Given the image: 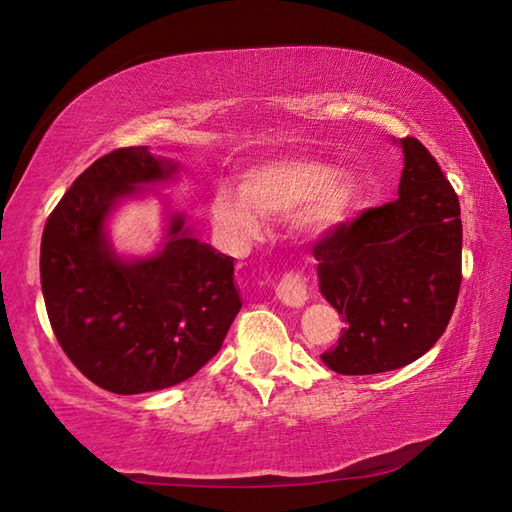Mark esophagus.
Masks as SVG:
<instances>
[{"label":"esophagus","instance_id":"obj_1","mask_svg":"<svg viewBox=\"0 0 512 512\" xmlns=\"http://www.w3.org/2000/svg\"><path fill=\"white\" fill-rule=\"evenodd\" d=\"M275 296L282 305L298 309L307 302V280L300 273H287L277 282Z\"/></svg>","mask_w":512,"mask_h":512}]
</instances>
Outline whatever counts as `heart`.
Instances as JSON below:
<instances>
[{
    "instance_id": "b5f03b06",
    "label": "heart",
    "mask_w": 512,
    "mask_h": 512,
    "mask_svg": "<svg viewBox=\"0 0 512 512\" xmlns=\"http://www.w3.org/2000/svg\"><path fill=\"white\" fill-rule=\"evenodd\" d=\"M363 192L354 171L314 158H280L248 169L239 192L219 189L210 212L223 244L246 250L264 235V221L289 219L305 237H323L348 221Z\"/></svg>"
}]
</instances>
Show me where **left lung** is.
<instances>
[{"mask_svg": "<svg viewBox=\"0 0 512 512\" xmlns=\"http://www.w3.org/2000/svg\"><path fill=\"white\" fill-rule=\"evenodd\" d=\"M404 169L393 203L372 207L314 246L320 293L345 320L320 354L339 375L409 366L443 336L461 289V205L433 155L393 140Z\"/></svg>", "mask_w": 512, "mask_h": 512, "instance_id": "obj_1", "label": "left lung"}]
</instances>
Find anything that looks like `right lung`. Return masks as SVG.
Here are the masks:
<instances>
[{
    "mask_svg": "<svg viewBox=\"0 0 512 512\" xmlns=\"http://www.w3.org/2000/svg\"><path fill=\"white\" fill-rule=\"evenodd\" d=\"M176 173L178 162L149 146L112 151L74 180L42 232V296L60 348L117 395L196 375L241 309L235 259L198 239L183 212H167L153 255L121 257L112 246L110 214Z\"/></svg>",
    "mask_w": 512,
    "mask_h": 512,
    "instance_id": "right-lung-1",
    "label": "right lung"
}]
</instances>
